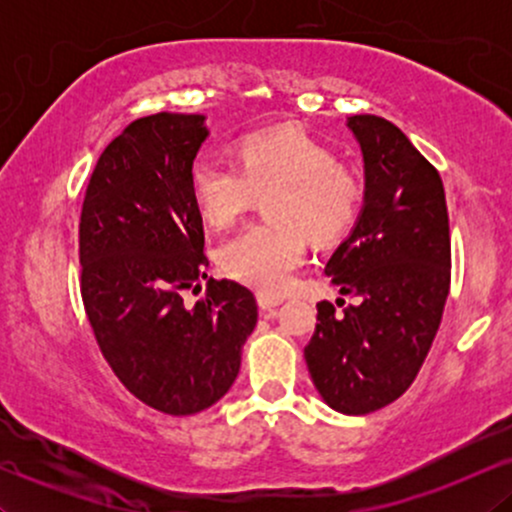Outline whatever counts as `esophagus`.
Here are the masks:
<instances>
[{
    "instance_id": "esophagus-1",
    "label": "esophagus",
    "mask_w": 512,
    "mask_h": 512,
    "mask_svg": "<svg viewBox=\"0 0 512 512\" xmlns=\"http://www.w3.org/2000/svg\"><path fill=\"white\" fill-rule=\"evenodd\" d=\"M257 303H260L262 313L269 317V315L276 313V305L281 303V298H269V296H264V293H260V296H257Z\"/></svg>"
}]
</instances>
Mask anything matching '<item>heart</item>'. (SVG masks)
I'll return each instance as SVG.
<instances>
[{
    "label": "heart",
    "instance_id": "heart-1",
    "mask_svg": "<svg viewBox=\"0 0 512 512\" xmlns=\"http://www.w3.org/2000/svg\"><path fill=\"white\" fill-rule=\"evenodd\" d=\"M190 190L211 228L233 226L257 197H267L272 223L250 226L219 248V269L264 296H279L305 260V236L317 245L344 238L361 216V175L330 144L298 129L245 134L236 166L199 156L190 168Z\"/></svg>",
    "mask_w": 512,
    "mask_h": 512
}]
</instances>
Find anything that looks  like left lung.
<instances>
[{"instance_id":"1","label":"left lung","mask_w":512,"mask_h":512,"mask_svg":"<svg viewBox=\"0 0 512 512\" xmlns=\"http://www.w3.org/2000/svg\"><path fill=\"white\" fill-rule=\"evenodd\" d=\"M349 129L366 195L325 274L361 303H317L305 363L332 409L361 416L402 397L424 366L450 291V226L443 180L402 129L378 115L349 117Z\"/></svg>"}]
</instances>
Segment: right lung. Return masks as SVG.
<instances>
[{
  "instance_id": "add662e5",
  "label": "right lung",
  "mask_w": 512,
  "mask_h": 512,
  "mask_svg": "<svg viewBox=\"0 0 512 512\" xmlns=\"http://www.w3.org/2000/svg\"><path fill=\"white\" fill-rule=\"evenodd\" d=\"M204 115L156 113L105 146L79 221L81 301L105 361L151 409L190 416L238 378L257 325L250 289L207 279L204 226L190 168L207 139Z\"/></svg>"
}]
</instances>
